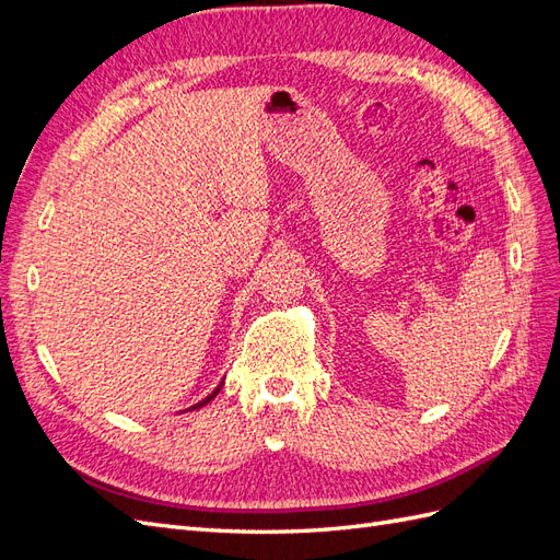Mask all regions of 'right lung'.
Returning a JSON list of instances; mask_svg holds the SVG:
<instances>
[{
  "instance_id": "obj_1",
  "label": "right lung",
  "mask_w": 560,
  "mask_h": 560,
  "mask_svg": "<svg viewBox=\"0 0 560 560\" xmlns=\"http://www.w3.org/2000/svg\"><path fill=\"white\" fill-rule=\"evenodd\" d=\"M222 385H224V381H222V383H219V385H217V387L212 389V393H210V395H208L206 399H200L198 404H194V406H191V409H186V411H194V409H200V406H206V404H210V401H212V399L217 397V393H219V389H222Z\"/></svg>"
}]
</instances>
